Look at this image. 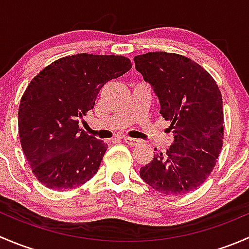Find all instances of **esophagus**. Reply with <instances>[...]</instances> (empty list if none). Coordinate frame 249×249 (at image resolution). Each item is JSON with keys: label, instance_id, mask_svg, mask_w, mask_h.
<instances>
[{"label": "esophagus", "instance_id": "obj_1", "mask_svg": "<svg viewBox=\"0 0 249 249\" xmlns=\"http://www.w3.org/2000/svg\"><path fill=\"white\" fill-rule=\"evenodd\" d=\"M124 142L126 143V144H129V145H131V147H134V145H137L140 143V141L139 140H136V139H131V137H124Z\"/></svg>", "mask_w": 249, "mask_h": 249}]
</instances>
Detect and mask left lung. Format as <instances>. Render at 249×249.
Segmentation results:
<instances>
[{
    "instance_id": "1",
    "label": "left lung",
    "mask_w": 249,
    "mask_h": 249,
    "mask_svg": "<svg viewBox=\"0 0 249 249\" xmlns=\"http://www.w3.org/2000/svg\"><path fill=\"white\" fill-rule=\"evenodd\" d=\"M135 67L152 87L160 114L170 120L173 143L155 153L140 176L165 195L197 189L215 166L223 145L224 117L217 83L199 64L179 54L154 52L134 57Z\"/></svg>"
}]
</instances>
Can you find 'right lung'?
I'll return each instance as SVG.
<instances>
[{
    "instance_id": "1",
    "label": "right lung",
    "mask_w": 249,
    "mask_h": 249,
    "mask_svg": "<svg viewBox=\"0 0 249 249\" xmlns=\"http://www.w3.org/2000/svg\"><path fill=\"white\" fill-rule=\"evenodd\" d=\"M130 69L127 57L83 53L52 62L31 80L18 122L24 154L42 184L74 189L96 175L107 144L82 131L80 119L102 87Z\"/></svg>"
}]
</instances>
